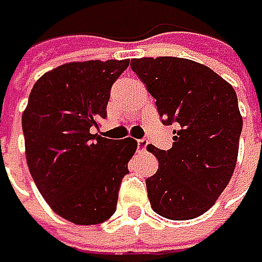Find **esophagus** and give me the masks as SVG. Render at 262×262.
<instances>
[{
  "label": "esophagus",
  "mask_w": 262,
  "mask_h": 262,
  "mask_svg": "<svg viewBox=\"0 0 262 262\" xmlns=\"http://www.w3.org/2000/svg\"><path fill=\"white\" fill-rule=\"evenodd\" d=\"M137 144H138V149H146V146H147V140H138L137 141Z\"/></svg>",
  "instance_id": "esophagus-1"
}]
</instances>
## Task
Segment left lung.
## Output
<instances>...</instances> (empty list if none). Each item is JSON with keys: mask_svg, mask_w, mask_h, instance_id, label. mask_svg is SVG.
Instances as JSON below:
<instances>
[{"mask_svg": "<svg viewBox=\"0 0 262 262\" xmlns=\"http://www.w3.org/2000/svg\"><path fill=\"white\" fill-rule=\"evenodd\" d=\"M163 124L177 122L172 147L147 150L158 160L146 180L152 210L171 221L207 213L227 188L237 160L242 116L233 86L211 68L180 57L132 59Z\"/></svg>", "mask_w": 262, "mask_h": 262, "instance_id": "1", "label": "left lung"}]
</instances>
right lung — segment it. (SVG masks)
I'll return each mask as SVG.
<instances>
[{
  "mask_svg": "<svg viewBox=\"0 0 262 262\" xmlns=\"http://www.w3.org/2000/svg\"><path fill=\"white\" fill-rule=\"evenodd\" d=\"M125 60L70 62L45 73L21 116L29 172L51 210L76 225L105 222L116 211L137 141L90 134L107 118L113 82Z\"/></svg>",
  "mask_w": 262,
  "mask_h": 262,
  "instance_id": "add662e5",
  "label": "right lung"
}]
</instances>
